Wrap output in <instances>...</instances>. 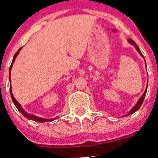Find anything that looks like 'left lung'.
I'll return each mask as SVG.
<instances>
[{"mask_svg":"<svg viewBox=\"0 0 158 158\" xmlns=\"http://www.w3.org/2000/svg\"><path fill=\"white\" fill-rule=\"evenodd\" d=\"M128 42H129L131 44V45H134V47H135V48H136V49L137 50V52H138L140 53V56H141L142 57H143V59H144V56H143V54H142V53H141V52H140V48H139V47L137 46V45H136V43H135V42H134V41L132 40V39H130V38H129V39H128ZM144 60H145V59H144ZM145 63H146V62H145ZM148 84H147L146 89H145V91H144V93H143V94L142 95V96H141V97H140V99H139V100L137 101V104H136V105L134 106L133 107V108L131 109V110H130V112H129V113H128L127 114L124 115V116H129V115H131V114H133V113H135L136 111H137V110H138L139 109H140V107L141 106L142 103H143V99H144V97H145V96H146V93H147V89H148Z\"/></svg>","mask_w":158,"mask_h":158,"instance_id":"left-lung-1","label":"left lung"}]
</instances>
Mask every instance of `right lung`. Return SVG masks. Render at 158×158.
Segmentation results:
<instances>
[{
	"label": "right lung",
	"instance_id": "obj_1",
	"mask_svg": "<svg viewBox=\"0 0 158 158\" xmlns=\"http://www.w3.org/2000/svg\"><path fill=\"white\" fill-rule=\"evenodd\" d=\"M22 48V47L21 48H20L18 50V52H17L16 53H15V55L14 56V58H13V60H12V62H11V65H10V69H9V80H10V71H11V68H12V65H13V63L15 61V59H16V57L18 56V55L19 54V52L21 51V49ZM10 96H11V99H12V101H13L14 104L15 105V106L17 107V109H18V110H19L20 112L21 113V114H23V116H25L26 118H27V120H34V121H36V122H39V123H44V122H51V121H53L54 120H56V118H53V119H45V118H42V117H38V116H35V115H32V114H30V113H27V112L25 111V110H24V109L21 107V106L20 105L19 102H18V101L15 99V98L14 97V95L13 93H12V90H11V86H10Z\"/></svg>",
	"mask_w": 158,
	"mask_h": 158
}]
</instances>
